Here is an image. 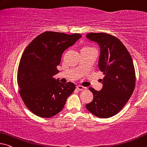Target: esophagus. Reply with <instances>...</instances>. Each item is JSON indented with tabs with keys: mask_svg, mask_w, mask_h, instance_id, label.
<instances>
[{
	"mask_svg": "<svg viewBox=\"0 0 147 147\" xmlns=\"http://www.w3.org/2000/svg\"><path fill=\"white\" fill-rule=\"evenodd\" d=\"M77 89H78V90H86V87H84V86H81V85H78V86H77Z\"/></svg>",
	"mask_w": 147,
	"mask_h": 147,
	"instance_id": "obj_1",
	"label": "esophagus"
}]
</instances>
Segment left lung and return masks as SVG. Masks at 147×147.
I'll return each mask as SVG.
<instances>
[{
	"label": "left lung",
	"mask_w": 147,
	"mask_h": 147,
	"mask_svg": "<svg viewBox=\"0 0 147 147\" xmlns=\"http://www.w3.org/2000/svg\"><path fill=\"white\" fill-rule=\"evenodd\" d=\"M86 38L100 47L98 67L105 76L100 80L103 85L101 90L89 88L94 98L86 107L98 117H111L122 109L134 92V63L128 51L115 36L100 32L89 33Z\"/></svg>",
	"instance_id": "8db88e82"
}]
</instances>
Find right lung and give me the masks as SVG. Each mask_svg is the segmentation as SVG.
Instances as JSON below:
<instances>
[{
  "instance_id": "1",
  "label": "right lung",
  "mask_w": 147,
  "mask_h": 147,
  "mask_svg": "<svg viewBox=\"0 0 147 147\" xmlns=\"http://www.w3.org/2000/svg\"><path fill=\"white\" fill-rule=\"evenodd\" d=\"M82 36L45 32L35 38L23 53L18 70L19 92L28 109L36 115L51 117L63 109L74 92V83H61L53 76L59 72L65 50Z\"/></svg>"
}]
</instances>
